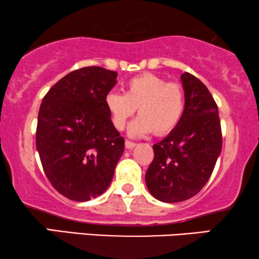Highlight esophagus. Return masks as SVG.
I'll return each instance as SVG.
<instances>
[{
    "instance_id": "34e87169",
    "label": "esophagus",
    "mask_w": 259,
    "mask_h": 259,
    "mask_svg": "<svg viewBox=\"0 0 259 259\" xmlns=\"http://www.w3.org/2000/svg\"><path fill=\"white\" fill-rule=\"evenodd\" d=\"M136 143H133V141H130V140H126L125 141V146L127 150H132V148L136 147Z\"/></svg>"
}]
</instances>
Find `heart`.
Listing matches in <instances>:
<instances>
[{
    "mask_svg": "<svg viewBox=\"0 0 259 259\" xmlns=\"http://www.w3.org/2000/svg\"><path fill=\"white\" fill-rule=\"evenodd\" d=\"M105 104L112 121L118 130H123L138 109L139 116L131 123V136H143L154 131L164 136L176 128L185 109L183 87L166 82L164 77L152 73L134 76L126 83L125 94L109 92Z\"/></svg>",
    "mask_w": 259,
    "mask_h": 259,
    "instance_id": "heart-1",
    "label": "heart"
}]
</instances>
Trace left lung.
I'll return each mask as SVG.
<instances>
[{"mask_svg":"<svg viewBox=\"0 0 259 259\" xmlns=\"http://www.w3.org/2000/svg\"><path fill=\"white\" fill-rule=\"evenodd\" d=\"M185 93L183 118L153 145L154 158L145 180L155 199L179 203L199 192L222 152L218 107L207 87L190 73L180 76Z\"/></svg>","mask_w":259,"mask_h":259,"instance_id":"left-lung-1","label":"left lung"}]
</instances>
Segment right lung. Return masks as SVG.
Listing matches in <instances>:
<instances>
[{
    "mask_svg": "<svg viewBox=\"0 0 259 259\" xmlns=\"http://www.w3.org/2000/svg\"><path fill=\"white\" fill-rule=\"evenodd\" d=\"M116 76L102 67H83L63 76L42 100L36 150L49 182L70 200L101 196L123 153L125 141L105 104Z\"/></svg>",
    "mask_w": 259,
    "mask_h": 259,
    "instance_id": "obj_1",
    "label": "right lung"
}]
</instances>
